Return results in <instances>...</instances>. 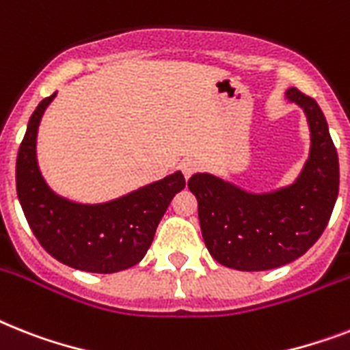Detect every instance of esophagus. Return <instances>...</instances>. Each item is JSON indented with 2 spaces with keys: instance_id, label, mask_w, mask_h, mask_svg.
Masks as SVG:
<instances>
[{
  "instance_id": "34e87169",
  "label": "esophagus",
  "mask_w": 350,
  "mask_h": 350,
  "mask_svg": "<svg viewBox=\"0 0 350 350\" xmlns=\"http://www.w3.org/2000/svg\"><path fill=\"white\" fill-rule=\"evenodd\" d=\"M180 167H181V172L185 174V178H190V176L194 174L196 170L200 169V161L194 160V158H185V160H181Z\"/></svg>"
}]
</instances>
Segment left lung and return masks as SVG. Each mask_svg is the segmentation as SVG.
Returning <instances> with one entry per match:
<instances>
[{
	"label": "left lung",
	"instance_id": "8db88e82",
	"mask_svg": "<svg viewBox=\"0 0 350 350\" xmlns=\"http://www.w3.org/2000/svg\"><path fill=\"white\" fill-rule=\"evenodd\" d=\"M288 98L304 107L311 129V154L291 187L248 194L210 174L189 180L204 244L228 268L264 271L291 262L320 239L331 219L340 165L327 122L314 98L297 88L288 90Z\"/></svg>",
	"mask_w": 350,
	"mask_h": 350
}]
</instances>
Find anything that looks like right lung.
Instances as JSON below:
<instances>
[{
  "mask_svg": "<svg viewBox=\"0 0 350 350\" xmlns=\"http://www.w3.org/2000/svg\"><path fill=\"white\" fill-rule=\"evenodd\" d=\"M55 93L30 116L16 161V187L36 239L70 268L116 273L146 257L170 201L185 189L181 172L104 204H77L55 196L41 178L36 160L37 127Z\"/></svg>",
  "mask_w": 350,
  "mask_h": 350,
  "instance_id": "right-lung-1",
  "label": "right lung"
}]
</instances>
